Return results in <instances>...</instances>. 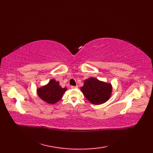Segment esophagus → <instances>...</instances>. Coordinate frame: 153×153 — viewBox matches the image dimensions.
<instances>
[{
	"mask_svg": "<svg viewBox=\"0 0 153 153\" xmlns=\"http://www.w3.org/2000/svg\"><path fill=\"white\" fill-rule=\"evenodd\" d=\"M72 89H76V88H78V86L77 85H76V86H71V87Z\"/></svg>",
	"mask_w": 153,
	"mask_h": 153,
	"instance_id": "1",
	"label": "esophagus"
}]
</instances>
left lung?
<instances>
[{
    "label": "left lung",
    "mask_w": 153,
    "mask_h": 153,
    "mask_svg": "<svg viewBox=\"0 0 153 153\" xmlns=\"http://www.w3.org/2000/svg\"><path fill=\"white\" fill-rule=\"evenodd\" d=\"M80 90L85 98L94 105H100L107 101L112 92L111 84L100 81L96 78L85 80Z\"/></svg>",
    "instance_id": "1"
}]
</instances>
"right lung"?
<instances>
[{"label": "right lung", "instance_id": "obj_1", "mask_svg": "<svg viewBox=\"0 0 153 153\" xmlns=\"http://www.w3.org/2000/svg\"><path fill=\"white\" fill-rule=\"evenodd\" d=\"M66 91H67L66 87H61L59 82L52 79L47 85L38 88L37 92L39 98L46 103L54 104L62 98Z\"/></svg>", "mask_w": 153, "mask_h": 153}]
</instances>
